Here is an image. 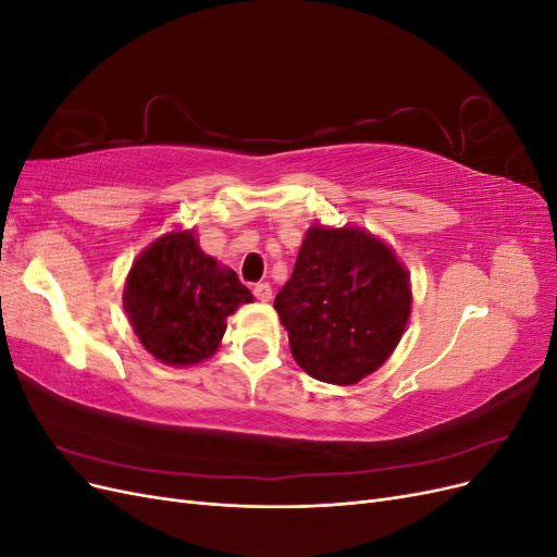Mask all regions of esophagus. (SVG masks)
<instances>
[{"mask_svg":"<svg viewBox=\"0 0 557 557\" xmlns=\"http://www.w3.org/2000/svg\"><path fill=\"white\" fill-rule=\"evenodd\" d=\"M252 295H256L260 301H272V285L256 283V285H252Z\"/></svg>","mask_w":557,"mask_h":557,"instance_id":"esophagus-1","label":"esophagus"}]
</instances>
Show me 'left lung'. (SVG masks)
<instances>
[{
  "label": "left lung",
  "mask_w": 557,
  "mask_h": 557,
  "mask_svg": "<svg viewBox=\"0 0 557 557\" xmlns=\"http://www.w3.org/2000/svg\"><path fill=\"white\" fill-rule=\"evenodd\" d=\"M411 301V274L393 246L356 225L315 223L274 309L309 376L356 385L393 356Z\"/></svg>",
  "instance_id": "left-lung-1"
}]
</instances>
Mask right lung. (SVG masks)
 <instances>
[{"label":"right lung","mask_w":557,"mask_h":557,"mask_svg":"<svg viewBox=\"0 0 557 557\" xmlns=\"http://www.w3.org/2000/svg\"><path fill=\"white\" fill-rule=\"evenodd\" d=\"M252 301L234 274L199 248L195 230H172L148 244L125 278L123 307L141 346L170 367L209 360L227 315Z\"/></svg>","instance_id":"right-lung-1"}]
</instances>
